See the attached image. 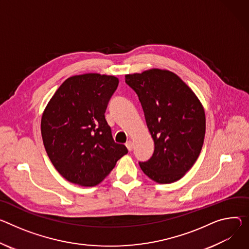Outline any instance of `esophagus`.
Here are the masks:
<instances>
[{"label": "esophagus", "mask_w": 249, "mask_h": 249, "mask_svg": "<svg viewBox=\"0 0 249 249\" xmlns=\"http://www.w3.org/2000/svg\"><path fill=\"white\" fill-rule=\"evenodd\" d=\"M126 147H127V149H128V151H132V149H133V142L132 141H127L126 142Z\"/></svg>", "instance_id": "obj_1"}]
</instances>
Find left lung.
I'll list each match as a JSON object with an SVG mask.
<instances>
[{
    "instance_id": "left-lung-1",
    "label": "left lung",
    "mask_w": 249,
    "mask_h": 249,
    "mask_svg": "<svg viewBox=\"0 0 249 249\" xmlns=\"http://www.w3.org/2000/svg\"><path fill=\"white\" fill-rule=\"evenodd\" d=\"M141 102L155 149L139 165L151 179L170 184L194 166L206 134L205 110L192 89L169 71L125 75Z\"/></svg>"
}]
</instances>
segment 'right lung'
Returning a JSON list of instances; mask_svg holds the SVG:
<instances>
[{"instance_id":"add662e5","label":"right lung","mask_w":249,"mask_h":249,"mask_svg":"<svg viewBox=\"0 0 249 249\" xmlns=\"http://www.w3.org/2000/svg\"><path fill=\"white\" fill-rule=\"evenodd\" d=\"M119 80L86 73L67 78L56 90L41 117L44 148L57 172L69 182L93 187L128 153L114 142L105 119Z\"/></svg>"}]
</instances>
